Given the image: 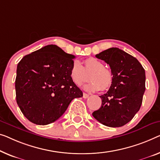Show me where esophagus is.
Instances as JSON below:
<instances>
[{"instance_id":"1","label":"esophagus","mask_w":160,"mask_h":160,"mask_svg":"<svg viewBox=\"0 0 160 160\" xmlns=\"http://www.w3.org/2000/svg\"><path fill=\"white\" fill-rule=\"evenodd\" d=\"M82 97H83V98H88L89 97V95L87 94V93H85V92H83Z\"/></svg>"}]
</instances>
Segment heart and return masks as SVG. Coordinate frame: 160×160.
<instances>
[{"label":"heart","mask_w":160,"mask_h":160,"mask_svg":"<svg viewBox=\"0 0 160 160\" xmlns=\"http://www.w3.org/2000/svg\"><path fill=\"white\" fill-rule=\"evenodd\" d=\"M88 75L91 82L85 87L88 91L106 90L113 83V73L99 59L90 57L84 60L83 66L78 61L74 62L70 70V79L74 84L81 86L89 80Z\"/></svg>","instance_id":"heart-1"}]
</instances>
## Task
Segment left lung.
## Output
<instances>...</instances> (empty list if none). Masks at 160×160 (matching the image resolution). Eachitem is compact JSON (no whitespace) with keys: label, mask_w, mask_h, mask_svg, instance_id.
I'll use <instances>...</instances> for the list:
<instances>
[{"label":"left lung","mask_w":160,"mask_h":160,"mask_svg":"<svg viewBox=\"0 0 160 160\" xmlns=\"http://www.w3.org/2000/svg\"><path fill=\"white\" fill-rule=\"evenodd\" d=\"M109 65L113 75L108 91L101 95V107L92 113L109 127H121L139 111L145 91V71L135 57L116 47L95 55Z\"/></svg>","instance_id":"obj_1"}]
</instances>
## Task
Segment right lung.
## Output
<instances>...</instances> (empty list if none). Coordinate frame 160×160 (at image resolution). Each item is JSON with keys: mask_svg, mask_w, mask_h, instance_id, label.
Masks as SVG:
<instances>
[{"mask_svg": "<svg viewBox=\"0 0 160 160\" xmlns=\"http://www.w3.org/2000/svg\"><path fill=\"white\" fill-rule=\"evenodd\" d=\"M75 57L50 44L19 62L15 81L16 102L31 122L37 125L54 122L74 98L82 97V90L70 77Z\"/></svg>", "mask_w": 160, "mask_h": 160, "instance_id": "add662e5", "label": "right lung"}]
</instances>
